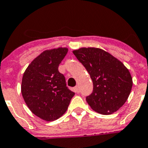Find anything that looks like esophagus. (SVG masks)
Returning <instances> with one entry per match:
<instances>
[{"mask_svg":"<svg viewBox=\"0 0 148 148\" xmlns=\"http://www.w3.org/2000/svg\"><path fill=\"white\" fill-rule=\"evenodd\" d=\"M75 93H77V94H79V93L80 92V89H79V86L78 85L75 86Z\"/></svg>","mask_w":148,"mask_h":148,"instance_id":"1","label":"esophagus"}]
</instances>
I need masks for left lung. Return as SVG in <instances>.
Wrapping results in <instances>:
<instances>
[{"label":"left lung","instance_id":"obj_1","mask_svg":"<svg viewBox=\"0 0 148 148\" xmlns=\"http://www.w3.org/2000/svg\"><path fill=\"white\" fill-rule=\"evenodd\" d=\"M73 52L93 81V92L86 97L91 108L102 115L118 111L127 101L133 86L129 70L102 49L83 47Z\"/></svg>","mask_w":148,"mask_h":148}]
</instances>
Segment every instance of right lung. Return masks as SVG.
I'll return each mask as SVG.
<instances>
[{
    "mask_svg": "<svg viewBox=\"0 0 148 148\" xmlns=\"http://www.w3.org/2000/svg\"><path fill=\"white\" fill-rule=\"evenodd\" d=\"M67 52L65 47L45 51L31 62L23 74V99L31 112L44 120H56L64 115L75 95L58 71Z\"/></svg>",
    "mask_w": 148,
    "mask_h": 148,
    "instance_id": "add662e5",
    "label": "right lung"
}]
</instances>
